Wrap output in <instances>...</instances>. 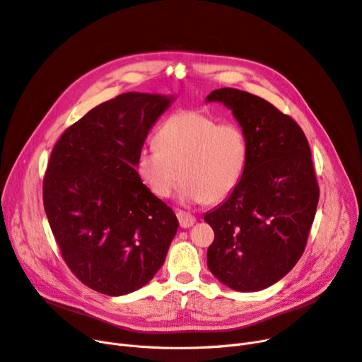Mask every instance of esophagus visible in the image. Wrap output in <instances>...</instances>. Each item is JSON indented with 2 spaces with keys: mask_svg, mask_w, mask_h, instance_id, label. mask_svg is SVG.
Instances as JSON below:
<instances>
[{
  "mask_svg": "<svg viewBox=\"0 0 362 362\" xmlns=\"http://www.w3.org/2000/svg\"><path fill=\"white\" fill-rule=\"evenodd\" d=\"M177 216H178L180 226H181L182 228H189V227H192V226L196 223L194 215H192L190 212H185V211H178V212H177Z\"/></svg>",
  "mask_w": 362,
  "mask_h": 362,
  "instance_id": "esophagus-1",
  "label": "esophagus"
}]
</instances>
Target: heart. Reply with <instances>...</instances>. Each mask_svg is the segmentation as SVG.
Returning <instances> with one entry per match:
<instances>
[{"label": "heart", "instance_id": "obj_1", "mask_svg": "<svg viewBox=\"0 0 362 362\" xmlns=\"http://www.w3.org/2000/svg\"><path fill=\"white\" fill-rule=\"evenodd\" d=\"M156 147H142L135 169L151 194L166 199L180 178L187 202H221L235 192L248 163V139L236 123L182 110L157 129Z\"/></svg>", "mask_w": 362, "mask_h": 362}]
</instances>
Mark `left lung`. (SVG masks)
Wrapping results in <instances>:
<instances>
[{
  "label": "left lung",
  "instance_id": "obj_1",
  "mask_svg": "<svg viewBox=\"0 0 362 362\" xmlns=\"http://www.w3.org/2000/svg\"><path fill=\"white\" fill-rule=\"evenodd\" d=\"M233 111L248 139V163L235 192L205 215L214 230L208 267L236 291L282 279L305 252L320 185L305 132L266 99L223 88L211 92Z\"/></svg>",
  "mask_w": 362,
  "mask_h": 362
}]
</instances>
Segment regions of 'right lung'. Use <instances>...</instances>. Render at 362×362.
Wrapping results in <instances>:
<instances>
[{
    "label": "right lung",
    "mask_w": 362,
    "mask_h": 362,
    "mask_svg": "<svg viewBox=\"0 0 362 362\" xmlns=\"http://www.w3.org/2000/svg\"><path fill=\"white\" fill-rule=\"evenodd\" d=\"M172 96L129 92L90 110L54 144L42 204L64 262L107 296L148 284L177 233V215L135 170L148 131Z\"/></svg>",
    "instance_id": "add662e5"
}]
</instances>
